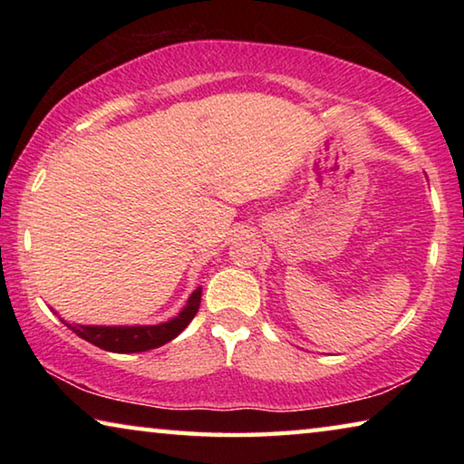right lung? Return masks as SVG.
I'll use <instances>...</instances> for the list:
<instances>
[{
  "instance_id": "1",
  "label": "right lung",
  "mask_w": 464,
  "mask_h": 464,
  "mask_svg": "<svg viewBox=\"0 0 464 464\" xmlns=\"http://www.w3.org/2000/svg\"><path fill=\"white\" fill-rule=\"evenodd\" d=\"M202 286L188 296L186 307L163 324L157 325H82V324H67L63 321L73 334L82 340L90 342L106 352H116V354H135V352H147L160 345L168 343L178 337L194 319L200 307Z\"/></svg>"
}]
</instances>
